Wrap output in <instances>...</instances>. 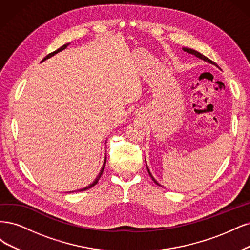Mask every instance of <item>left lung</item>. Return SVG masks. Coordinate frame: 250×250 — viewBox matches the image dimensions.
Wrapping results in <instances>:
<instances>
[{
	"mask_svg": "<svg viewBox=\"0 0 250 250\" xmlns=\"http://www.w3.org/2000/svg\"><path fill=\"white\" fill-rule=\"evenodd\" d=\"M183 50L185 51V52H187V53H189V54H192V55H194V56H196L197 58H199V59H201V60H204V61H207V62H208V63H211V64H214V65H216V63L214 62V61H212V60H210L208 58H207L206 56H204L203 54H200V53H198L197 51H194V50H192V49H188V47H183ZM217 66V65H216ZM147 171H148V173H149V175L151 176V179H152V181H154L157 185H159L160 186V184L152 178V175H151V173L149 172V170H148V168H147Z\"/></svg>",
	"mask_w": 250,
	"mask_h": 250,
	"instance_id": "obj_1",
	"label": "left lung"
}]
</instances>
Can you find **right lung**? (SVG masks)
Masks as SVG:
<instances>
[{"mask_svg": "<svg viewBox=\"0 0 250 250\" xmlns=\"http://www.w3.org/2000/svg\"><path fill=\"white\" fill-rule=\"evenodd\" d=\"M69 43H66V44H64V45H62L61 47H59V49L58 50H56L55 52H52V53H50L49 55H46L45 56V57L42 59V61H44V60H46V59H49L50 57H52V56H54L55 54H57L58 52H61V51H63L64 49H66V47H67V45H68ZM104 165H106V159H104V165H103V168H102V170H101V172H100V174L98 175V178H96L95 179V181L92 183V184H90L89 185V186H87V187H85V188H83V189H81V190H79V191H84V190H87V189H90L91 187H93L94 186V185H96V184H98V182H99V180H100V178H101V176H102V174H103V172H104Z\"/></svg>", "mask_w": 250, "mask_h": 250, "instance_id": "right-lung-1", "label": "right lung"}]
</instances>
